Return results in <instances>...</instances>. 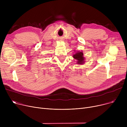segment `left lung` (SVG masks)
<instances>
[{"label": "left lung", "instance_id": "1", "mask_svg": "<svg viewBox=\"0 0 127 127\" xmlns=\"http://www.w3.org/2000/svg\"><path fill=\"white\" fill-rule=\"evenodd\" d=\"M73 58L77 60V63L78 64H82L84 62V58L82 51H78L73 55Z\"/></svg>", "mask_w": 127, "mask_h": 127}]
</instances>
